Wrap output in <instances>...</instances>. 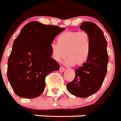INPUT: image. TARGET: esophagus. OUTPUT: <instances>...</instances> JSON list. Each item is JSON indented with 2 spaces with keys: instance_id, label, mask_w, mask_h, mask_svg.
Listing matches in <instances>:
<instances>
[{
  "instance_id": "34e87169",
  "label": "esophagus",
  "mask_w": 121,
  "mask_h": 121,
  "mask_svg": "<svg viewBox=\"0 0 121 121\" xmlns=\"http://www.w3.org/2000/svg\"><path fill=\"white\" fill-rule=\"evenodd\" d=\"M64 71H65V68H62V67H60V69H59V71L60 72H64Z\"/></svg>"
}]
</instances>
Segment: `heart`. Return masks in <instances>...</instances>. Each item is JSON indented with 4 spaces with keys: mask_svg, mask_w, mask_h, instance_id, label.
I'll list each match as a JSON object with an SVG mask.
<instances>
[{
    "mask_svg": "<svg viewBox=\"0 0 121 121\" xmlns=\"http://www.w3.org/2000/svg\"><path fill=\"white\" fill-rule=\"evenodd\" d=\"M57 43H52L50 50L51 57L60 62L68 55L64 64L73 66L81 65L87 61L91 50V39L85 31H66L57 37ZM67 53H66V52Z\"/></svg>",
    "mask_w": 121,
    "mask_h": 121,
    "instance_id": "heart-1",
    "label": "heart"
}]
</instances>
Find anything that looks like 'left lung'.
Wrapping results in <instances>:
<instances>
[{
  "label": "left lung",
  "mask_w": 121,
  "mask_h": 121,
  "mask_svg": "<svg viewBox=\"0 0 121 121\" xmlns=\"http://www.w3.org/2000/svg\"><path fill=\"white\" fill-rule=\"evenodd\" d=\"M80 28L89 34L91 50L87 61L75 69L73 81L66 85L71 94L86 98L98 91L107 71L108 55L107 41L101 29L91 22L82 23Z\"/></svg>",
  "instance_id": "obj_1"
}]
</instances>
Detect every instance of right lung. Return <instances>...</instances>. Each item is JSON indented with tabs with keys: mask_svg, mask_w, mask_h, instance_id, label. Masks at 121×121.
Wrapping results in <instances>:
<instances>
[{
	"mask_svg": "<svg viewBox=\"0 0 121 121\" xmlns=\"http://www.w3.org/2000/svg\"><path fill=\"white\" fill-rule=\"evenodd\" d=\"M64 28L34 21L23 27L13 44L8 62V78L16 95L35 98L45 87V77L59 69L50 47Z\"/></svg>",
	"mask_w": 121,
	"mask_h": 121,
	"instance_id": "1",
	"label": "right lung"
}]
</instances>
